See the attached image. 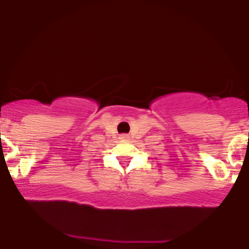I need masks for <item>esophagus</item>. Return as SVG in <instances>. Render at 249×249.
<instances>
[{"label": "esophagus", "instance_id": "1", "mask_svg": "<svg viewBox=\"0 0 249 249\" xmlns=\"http://www.w3.org/2000/svg\"><path fill=\"white\" fill-rule=\"evenodd\" d=\"M121 139L122 140H127L128 139V135L127 134H122L121 135Z\"/></svg>", "mask_w": 249, "mask_h": 249}]
</instances>
